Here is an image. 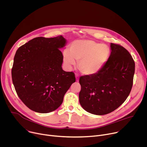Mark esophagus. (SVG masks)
Here are the masks:
<instances>
[{
	"instance_id": "obj_1",
	"label": "esophagus",
	"mask_w": 147,
	"mask_h": 147,
	"mask_svg": "<svg viewBox=\"0 0 147 147\" xmlns=\"http://www.w3.org/2000/svg\"><path fill=\"white\" fill-rule=\"evenodd\" d=\"M76 81H78V78H79V77L77 74H76Z\"/></svg>"
}]
</instances>
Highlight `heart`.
<instances>
[{
	"label": "heart",
	"mask_w": 147,
	"mask_h": 147,
	"mask_svg": "<svg viewBox=\"0 0 147 147\" xmlns=\"http://www.w3.org/2000/svg\"><path fill=\"white\" fill-rule=\"evenodd\" d=\"M110 55L109 48L89 39L74 40L69 46V52L63 53V61L69 69L78 61V69L85 76L98 73L107 63Z\"/></svg>",
	"instance_id": "1"
}]
</instances>
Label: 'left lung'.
<instances>
[{"label":"left lung","mask_w":147,"mask_h":147,"mask_svg":"<svg viewBox=\"0 0 147 147\" xmlns=\"http://www.w3.org/2000/svg\"><path fill=\"white\" fill-rule=\"evenodd\" d=\"M111 53L102 70L79 80V101L82 108L96 115L109 113L127 99L132 88L135 63L122 46L111 43Z\"/></svg>","instance_id":"obj_1"}]
</instances>
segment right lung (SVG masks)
<instances>
[{
	"label": "right lung",
	"mask_w": 147,
	"mask_h": 147,
	"mask_svg": "<svg viewBox=\"0 0 147 147\" xmlns=\"http://www.w3.org/2000/svg\"><path fill=\"white\" fill-rule=\"evenodd\" d=\"M66 44L61 35L36 37L16 51L11 69L13 85L20 99L34 112L47 113L57 109L76 81L73 72L61 67L60 49Z\"/></svg>",
	"instance_id": "1"
}]
</instances>
